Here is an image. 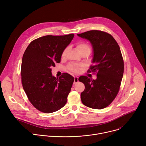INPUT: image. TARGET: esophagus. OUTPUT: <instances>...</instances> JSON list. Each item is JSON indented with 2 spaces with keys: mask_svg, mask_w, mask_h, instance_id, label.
<instances>
[{
  "mask_svg": "<svg viewBox=\"0 0 146 146\" xmlns=\"http://www.w3.org/2000/svg\"><path fill=\"white\" fill-rule=\"evenodd\" d=\"M78 81V78L77 77H74V84H76Z\"/></svg>",
  "mask_w": 146,
  "mask_h": 146,
  "instance_id": "esophagus-1",
  "label": "esophagus"
}]
</instances>
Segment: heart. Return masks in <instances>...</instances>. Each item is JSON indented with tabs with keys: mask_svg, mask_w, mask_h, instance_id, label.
<instances>
[{
	"mask_svg": "<svg viewBox=\"0 0 146 146\" xmlns=\"http://www.w3.org/2000/svg\"><path fill=\"white\" fill-rule=\"evenodd\" d=\"M76 48L81 54H84V53L87 52H90V51H91V48H90V46L87 43L83 42V41H81V42L77 43V44H76ZM66 51H67V49H65L63 51V52H62V57H64V56H65ZM68 68H69V70H73V71L77 72L78 70L77 68L75 65H69Z\"/></svg>",
	"mask_w": 146,
	"mask_h": 146,
	"instance_id": "b5f03b06",
	"label": "heart"
}]
</instances>
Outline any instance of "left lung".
I'll list each match as a JSON object with an SVG mask.
<instances>
[{"label":"left lung","instance_id":"8db88e82","mask_svg":"<svg viewBox=\"0 0 146 146\" xmlns=\"http://www.w3.org/2000/svg\"><path fill=\"white\" fill-rule=\"evenodd\" d=\"M77 36L91 43L94 66L90 69L97 72L95 80L84 76L79 77L85 85L81 93V102L90 108L102 109L113 101L119 89L124 68L120 48L114 37L105 32L89 31Z\"/></svg>","mask_w":146,"mask_h":146}]
</instances>
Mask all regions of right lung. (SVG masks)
Listing matches in <instances>:
<instances>
[{"label":"right lung","instance_id":"add662e5","mask_svg":"<svg viewBox=\"0 0 146 146\" xmlns=\"http://www.w3.org/2000/svg\"><path fill=\"white\" fill-rule=\"evenodd\" d=\"M73 37L74 34H69L39 37L32 41L23 55V87L33 106L41 112L56 111L67 102L74 77L65 73L56 78L51 68L60 62L62 52Z\"/></svg>","mask_w":146,"mask_h":146}]
</instances>
